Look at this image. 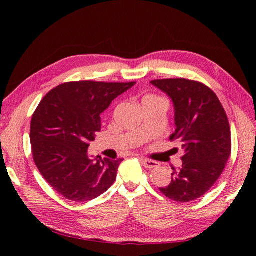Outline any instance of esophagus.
Segmentation results:
<instances>
[{"label":"esophagus","mask_w":256,"mask_h":256,"mask_svg":"<svg viewBox=\"0 0 256 256\" xmlns=\"http://www.w3.org/2000/svg\"><path fill=\"white\" fill-rule=\"evenodd\" d=\"M140 160L143 164V166L145 168H148V170H153V168H156V167L160 166L158 162L152 160H148V158H143V157H142V158H140Z\"/></svg>","instance_id":"1"}]
</instances>
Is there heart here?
<instances>
[{
    "mask_svg": "<svg viewBox=\"0 0 256 256\" xmlns=\"http://www.w3.org/2000/svg\"><path fill=\"white\" fill-rule=\"evenodd\" d=\"M154 98H157L155 96H146L143 100H148V99H154Z\"/></svg>",
    "mask_w": 256,
    "mask_h": 256,
    "instance_id": "obj_1",
    "label": "heart"
}]
</instances>
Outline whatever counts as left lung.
<instances>
[{
  "label": "left lung",
  "mask_w": 256,
  "mask_h": 256,
  "mask_svg": "<svg viewBox=\"0 0 256 256\" xmlns=\"http://www.w3.org/2000/svg\"><path fill=\"white\" fill-rule=\"evenodd\" d=\"M172 98L176 131L184 153L182 166L172 174V182L160 192L177 202L194 201L218 180L231 155V131L226 113L209 86L184 78L152 81Z\"/></svg>",
  "instance_id": "1"
}]
</instances>
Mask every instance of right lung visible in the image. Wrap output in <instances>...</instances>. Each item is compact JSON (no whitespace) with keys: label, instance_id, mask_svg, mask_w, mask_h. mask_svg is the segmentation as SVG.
<instances>
[{"label":"right lung","instance_id":"1","mask_svg":"<svg viewBox=\"0 0 256 256\" xmlns=\"http://www.w3.org/2000/svg\"><path fill=\"white\" fill-rule=\"evenodd\" d=\"M135 82L72 81L42 98L30 123L35 165L50 187L68 200L84 202L106 192L116 179L121 160L88 156L101 130L100 114Z\"/></svg>","mask_w":256,"mask_h":256}]
</instances>
